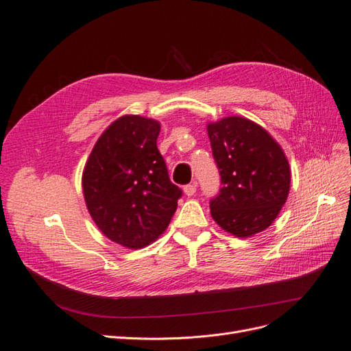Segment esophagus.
Here are the masks:
<instances>
[{"label":"esophagus","instance_id":"obj_1","mask_svg":"<svg viewBox=\"0 0 351 351\" xmlns=\"http://www.w3.org/2000/svg\"><path fill=\"white\" fill-rule=\"evenodd\" d=\"M196 193V183H190L184 186V195L186 196H193Z\"/></svg>","mask_w":351,"mask_h":351}]
</instances>
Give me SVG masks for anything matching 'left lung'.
Masks as SVG:
<instances>
[{
    "instance_id": "obj_1",
    "label": "left lung",
    "mask_w": 351,
    "mask_h": 351,
    "mask_svg": "<svg viewBox=\"0 0 351 351\" xmlns=\"http://www.w3.org/2000/svg\"><path fill=\"white\" fill-rule=\"evenodd\" d=\"M219 169V192L209 200L217 224L237 237L268 228L290 192V165L269 133L243 117L208 125Z\"/></svg>"
}]
</instances>
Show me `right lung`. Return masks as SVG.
Returning <instances> with one entry per match:
<instances>
[{"instance_id": "right-lung-1", "label": "right lung", "mask_w": 351, "mask_h": 351, "mask_svg": "<svg viewBox=\"0 0 351 351\" xmlns=\"http://www.w3.org/2000/svg\"><path fill=\"white\" fill-rule=\"evenodd\" d=\"M159 130L155 120L121 117L102 133L83 171V195L95 224L129 249L161 236L183 196L158 151Z\"/></svg>"}]
</instances>
